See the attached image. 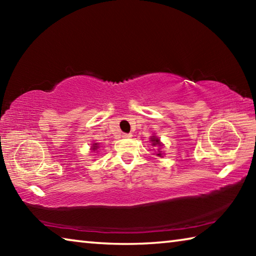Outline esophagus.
<instances>
[{
    "label": "esophagus",
    "mask_w": 256,
    "mask_h": 256,
    "mask_svg": "<svg viewBox=\"0 0 256 256\" xmlns=\"http://www.w3.org/2000/svg\"><path fill=\"white\" fill-rule=\"evenodd\" d=\"M122 136H123V138H132V134H131V133H123Z\"/></svg>",
    "instance_id": "obj_1"
}]
</instances>
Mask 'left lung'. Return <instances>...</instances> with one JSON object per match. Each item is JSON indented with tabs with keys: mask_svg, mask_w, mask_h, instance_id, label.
Returning <instances> with one entry per match:
<instances>
[{
	"mask_svg": "<svg viewBox=\"0 0 256 256\" xmlns=\"http://www.w3.org/2000/svg\"><path fill=\"white\" fill-rule=\"evenodd\" d=\"M151 141H152V144H154V146H162V144H160V141H159L158 138H154V136L151 138ZM157 154L159 156V157H162V154H160V152Z\"/></svg>",
	"mask_w": 256,
	"mask_h": 256,
	"instance_id": "obj_1",
	"label": "left lung"
}]
</instances>
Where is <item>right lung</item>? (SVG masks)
I'll use <instances>...</instances> for the list:
<instances>
[{"mask_svg":"<svg viewBox=\"0 0 256 256\" xmlns=\"http://www.w3.org/2000/svg\"><path fill=\"white\" fill-rule=\"evenodd\" d=\"M97 144H94V146H92V150H97V148H98Z\"/></svg>","mask_w":256,"mask_h":256,"instance_id":"1","label":"right lung"}]
</instances>
